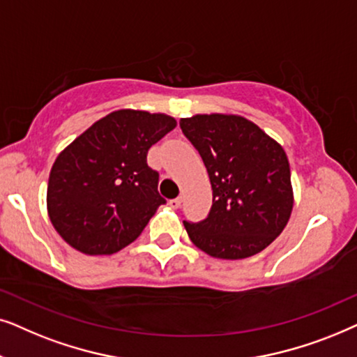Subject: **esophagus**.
<instances>
[{"label":"esophagus","mask_w":357,"mask_h":357,"mask_svg":"<svg viewBox=\"0 0 357 357\" xmlns=\"http://www.w3.org/2000/svg\"><path fill=\"white\" fill-rule=\"evenodd\" d=\"M181 202H183V197L171 199V201H169V206L173 207V208H179V207H181Z\"/></svg>","instance_id":"1"}]
</instances>
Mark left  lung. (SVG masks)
I'll return each mask as SVG.
<instances>
[{
	"label": "left lung",
	"mask_w": 357,
	"mask_h": 357,
	"mask_svg": "<svg viewBox=\"0 0 357 357\" xmlns=\"http://www.w3.org/2000/svg\"><path fill=\"white\" fill-rule=\"evenodd\" d=\"M212 184L201 222L184 220L189 238L220 259L250 258L281 235L294 207L286 151L241 116L197 114L179 121Z\"/></svg>",
	"instance_id": "8db88e82"
}]
</instances>
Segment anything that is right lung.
<instances>
[{"mask_svg": "<svg viewBox=\"0 0 357 357\" xmlns=\"http://www.w3.org/2000/svg\"><path fill=\"white\" fill-rule=\"evenodd\" d=\"M174 127L166 114L121 109L94 122L56 156L47 211L66 243L84 255H112L139 238L166 204L146 153Z\"/></svg>", "mask_w": 357, "mask_h": 357, "instance_id": "right-lung-1", "label": "right lung"}]
</instances>
